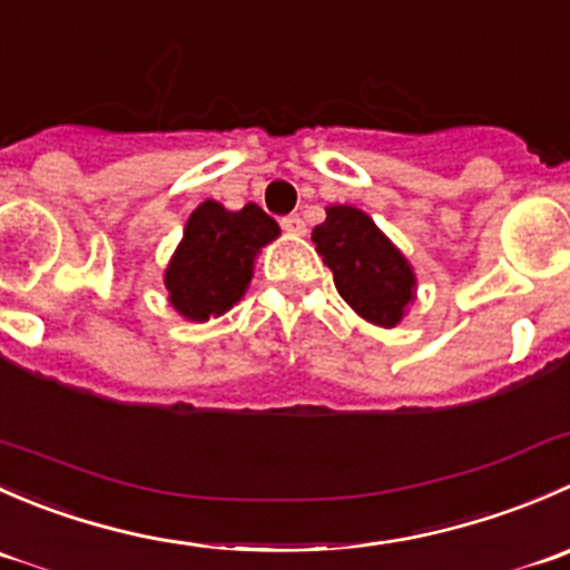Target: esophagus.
Listing matches in <instances>:
<instances>
[{
  "label": "esophagus",
  "mask_w": 570,
  "mask_h": 570,
  "mask_svg": "<svg viewBox=\"0 0 570 570\" xmlns=\"http://www.w3.org/2000/svg\"><path fill=\"white\" fill-rule=\"evenodd\" d=\"M281 228H284L286 234H295V237H301V234H306V223H303L301 215H286V217H281Z\"/></svg>",
  "instance_id": "obj_1"
}]
</instances>
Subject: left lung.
Instances as JSON below:
<instances>
[{
  "label": "left lung",
  "instance_id": "8db88e82",
  "mask_svg": "<svg viewBox=\"0 0 570 570\" xmlns=\"http://www.w3.org/2000/svg\"><path fill=\"white\" fill-rule=\"evenodd\" d=\"M322 262L331 267L338 295L364 320L394 327L413 301V269L381 228L355 206H331L314 228Z\"/></svg>",
  "mask_w": 570,
  "mask_h": 570
}]
</instances>
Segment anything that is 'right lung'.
I'll return each instance as SVG.
<instances>
[{
    "instance_id": "1",
    "label": "right lung",
    "mask_w": 570,
    "mask_h": 570,
    "mask_svg": "<svg viewBox=\"0 0 570 570\" xmlns=\"http://www.w3.org/2000/svg\"><path fill=\"white\" fill-rule=\"evenodd\" d=\"M278 237V223L245 204L239 212L204 200L189 215L184 239L165 273L170 306L187 320L226 314L245 295L253 275V256Z\"/></svg>"
}]
</instances>
